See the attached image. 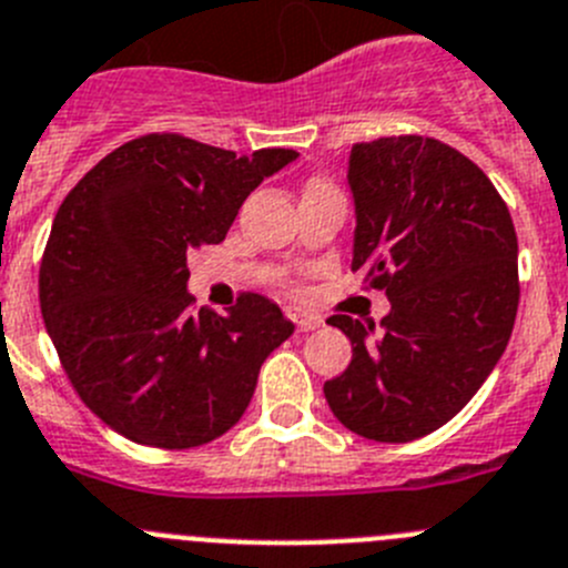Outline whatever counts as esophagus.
Segmentation results:
<instances>
[{
	"instance_id": "esophagus-1",
	"label": "esophagus",
	"mask_w": 568,
	"mask_h": 568,
	"mask_svg": "<svg viewBox=\"0 0 568 568\" xmlns=\"http://www.w3.org/2000/svg\"><path fill=\"white\" fill-rule=\"evenodd\" d=\"M287 318L293 321L301 332H312L324 326V318H318V315H312V312H304V310H290Z\"/></svg>"
}]
</instances>
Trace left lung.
Wrapping results in <instances>:
<instances>
[{
	"label": "left lung",
	"mask_w": 568,
	"mask_h": 568,
	"mask_svg": "<svg viewBox=\"0 0 568 568\" xmlns=\"http://www.w3.org/2000/svg\"><path fill=\"white\" fill-rule=\"evenodd\" d=\"M355 256L392 312L374 324L332 315L352 363L324 383L332 414L374 442H410L454 419L513 335L518 236L496 185L473 160L419 134L348 154Z\"/></svg>",
	"instance_id": "1"
}]
</instances>
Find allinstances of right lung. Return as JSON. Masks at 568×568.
I'll return each instance as SVG.
<instances>
[{
    "label": "right lung",
    "instance_id": "add662e5",
    "mask_svg": "<svg viewBox=\"0 0 568 568\" xmlns=\"http://www.w3.org/2000/svg\"><path fill=\"white\" fill-rule=\"evenodd\" d=\"M295 158L145 134L64 196L39 270L41 315L72 388L109 428L185 450L242 419L258 368L295 326L256 293L227 315L194 310L189 253L220 244L250 191Z\"/></svg>",
    "mask_w": 568,
    "mask_h": 568
}]
</instances>
